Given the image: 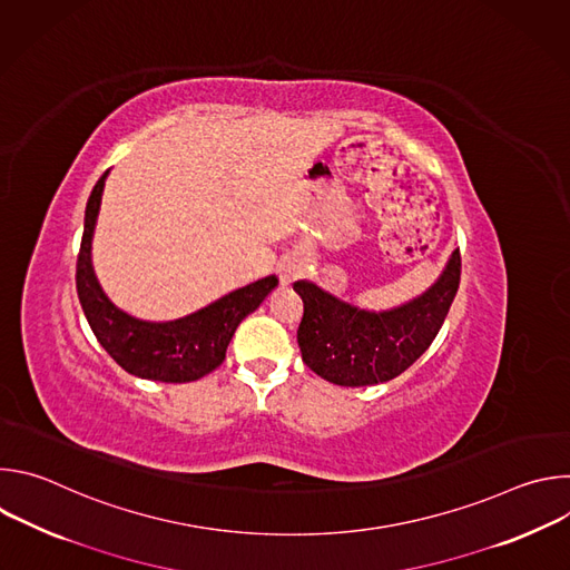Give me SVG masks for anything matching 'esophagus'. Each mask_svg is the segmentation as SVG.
<instances>
[{
	"label": "esophagus",
	"mask_w": 570,
	"mask_h": 570,
	"mask_svg": "<svg viewBox=\"0 0 570 570\" xmlns=\"http://www.w3.org/2000/svg\"><path fill=\"white\" fill-rule=\"evenodd\" d=\"M279 282L284 284V286H288L291 282H295L299 275H302V266L295 262V259H284L282 264H279Z\"/></svg>",
	"instance_id": "obj_1"
}]
</instances>
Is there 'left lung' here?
<instances>
[{"label":"left lung","mask_w":570,"mask_h":570,"mask_svg":"<svg viewBox=\"0 0 570 570\" xmlns=\"http://www.w3.org/2000/svg\"><path fill=\"white\" fill-rule=\"evenodd\" d=\"M460 250L438 282L415 299L387 311H365L299 279L304 302L297 330L302 361L336 385L385 383L409 370L435 341L460 286Z\"/></svg>","instance_id":"1"}]
</instances>
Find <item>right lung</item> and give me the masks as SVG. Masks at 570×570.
Returning a JSON list of instances; mask_svg holds the SVG:
<instances>
[{
    "instance_id": "1",
    "label": "right lung",
    "mask_w": 570,
    "mask_h": 570,
    "mask_svg": "<svg viewBox=\"0 0 570 570\" xmlns=\"http://www.w3.org/2000/svg\"><path fill=\"white\" fill-rule=\"evenodd\" d=\"M106 178L108 171L95 185L86 207L83 240L76 262L80 306L101 347L128 374L161 383L198 381L225 361L227 345L240 320L259 308L277 286V277L271 275L236 288L209 306L171 322H146L128 315L108 299L92 268V236Z\"/></svg>"
}]
</instances>
